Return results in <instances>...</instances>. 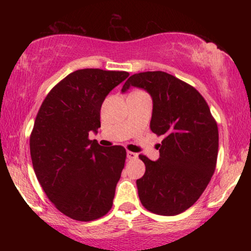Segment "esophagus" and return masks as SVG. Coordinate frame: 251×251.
Here are the masks:
<instances>
[{"mask_svg": "<svg viewBox=\"0 0 251 251\" xmlns=\"http://www.w3.org/2000/svg\"><path fill=\"white\" fill-rule=\"evenodd\" d=\"M127 158L128 159H135V158H138V154L134 153V152L127 151Z\"/></svg>", "mask_w": 251, "mask_h": 251, "instance_id": "1", "label": "esophagus"}]
</instances>
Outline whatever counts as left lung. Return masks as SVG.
<instances>
[{
	"label": "left lung",
	"instance_id": "8db88e82",
	"mask_svg": "<svg viewBox=\"0 0 251 251\" xmlns=\"http://www.w3.org/2000/svg\"><path fill=\"white\" fill-rule=\"evenodd\" d=\"M131 86L153 100L151 131L164 135L159 159L140 154L145 174L137 179L139 200L153 214L175 216L197 201L211 180L218 154V127L205 99L195 87L162 71L133 74Z\"/></svg>",
	"mask_w": 251,
	"mask_h": 251
}]
</instances>
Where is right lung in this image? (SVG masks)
Returning a JSON list of instances; mask_svg holds the SVG:
<instances>
[{"label":"right lung","mask_w":251,"mask_h":251,"mask_svg":"<svg viewBox=\"0 0 251 251\" xmlns=\"http://www.w3.org/2000/svg\"><path fill=\"white\" fill-rule=\"evenodd\" d=\"M128 75L77 70L50 89L37 112L29 139L34 171L54 206L72 220H98L112 208L126 150L103 149L88 134L100 127L106 96Z\"/></svg>","instance_id":"right-lung-1"}]
</instances>
